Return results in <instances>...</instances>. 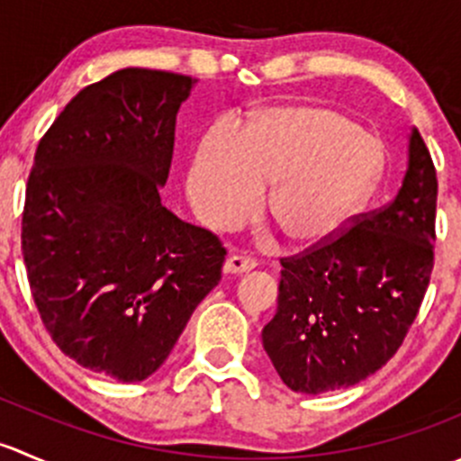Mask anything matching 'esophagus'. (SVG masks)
Returning <instances> with one entry per match:
<instances>
[{
	"label": "esophagus",
	"mask_w": 461,
	"mask_h": 461,
	"mask_svg": "<svg viewBox=\"0 0 461 461\" xmlns=\"http://www.w3.org/2000/svg\"><path fill=\"white\" fill-rule=\"evenodd\" d=\"M257 267L252 258H245V257H227L225 265H222V272L225 274H245V272H252Z\"/></svg>",
	"instance_id": "obj_1"
}]
</instances>
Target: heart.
<instances>
[{
  "label": "heart",
  "instance_id": "heart-1",
  "mask_svg": "<svg viewBox=\"0 0 461 461\" xmlns=\"http://www.w3.org/2000/svg\"><path fill=\"white\" fill-rule=\"evenodd\" d=\"M357 124L323 106H283L252 118L240 133L213 124L203 138L187 178L198 216L230 230L257 216L265 187L269 213L283 234L314 245L337 234L373 192L379 153Z\"/></svg>",
  "mask_w": 461,
  "mask_h": 461
}]
</instances>
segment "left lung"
Wrapping results in <instances>:
<instances>
[{
	"mask_svg": "<svg viewBox=\"0 0 461 461\" xmlns=\"http://www.w3.org/2000/svg\"><path fill=\"white\" fill-rule=\"evenodd\" d=\"M437 174L420 131L394 201L339 239L281 258L263 348L287 388L321 394L375 375L397 352L432 272Z\"/></svg>",
	"mask_w": 461,
	"mask_h": 461,
	"instance_id": "obj_1",
	"label": "left lung"
}]
</instances>
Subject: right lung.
Returning <instances> with one entry per match:
<instances>
[{
  "instance_id": "add662e5",
  "label": "right lung",
  "mask_w": 461,
  "mask_h": 461,
  "mask_svg": "<svg viewBox=\"0 0 461 461\" xmlns=\"http://www.w3.org/2000/svg\"><path fill=\"white\" fill-rule=\"evenodd\" d=\"M196 82L122 68L82 88L37 144L26 185L22 254L40 317L64 355L122 384L165 364L221 281V240L160 203Z\"/></svg>"
}]
</instances>
